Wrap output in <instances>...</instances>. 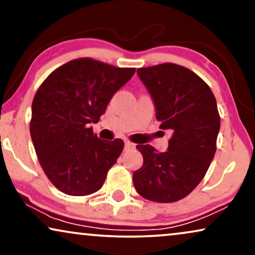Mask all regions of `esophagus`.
<instances>
[{
    "mask_svg": "<svg viewBox=\"0 0 255 255\" xmlns=\"http://www.w3.org/2000/svg\"><path fill=\"white\" fill-rule=\"evenodd\" d=\"M134 147H135V145L133 144V142H131L130 140L125 141V146H124L125 151H130V149H133Z\"/></svg>",
    "mask_w": 255,
    "mask_h": 255,
    "instance_id": "esophagus-1",
    "label": "esophagus"
}]
</instances>
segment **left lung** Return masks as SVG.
<instances>
[{
	"mask_svg": "<svg viewBox=\"0 0 255 255\" xmlns=\"http://www.w3.org/2000/svg\"><path fill=\"white\" fill-rule=\"evenodd\" d=\"M137 73L154 101L159 128L170 138L161 153L137 145L144 162L133 173L134 188L148 201L177 202L203 180L215 156L221 128L215 95L197 74L172 62Z\"/></svg>",
	"mask_w": 255,
	"mask_h": 255,
	"instance_id": "obj_1",
	"label": "left lung"
}]
</instances>
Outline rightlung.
Returning a JSON list of instances; mask_svg holds the SVG:
<instances>
[{
	"instance_id": "right-lung-1",
	"label": "right lung",
	"mask_w": 255,
	"mask_h": 255,
	"mask_svg": "<svg viewBox=\"0 0 255 255\" xmlns=\"http://www.w3.org/2000/svg\"><path fill=\"white\" fill-rule=\"evenodd\" d=\"M134 72L79 58L52 72L38 88L31 138L44 173L64 194L87 196L102 188L124 141H104L89 124L100 121L114 94Z\"/></svg>"
}]
</instances>
